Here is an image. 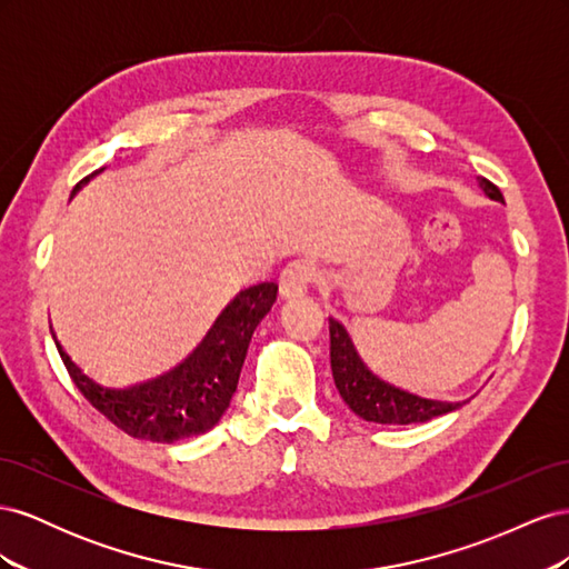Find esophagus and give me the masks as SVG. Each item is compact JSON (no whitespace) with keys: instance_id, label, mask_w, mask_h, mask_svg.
Here are the masks:
<instances>
[{"instance_id":"obj_1","label":"esophagus","mask_w":569,"mask_h":569,"mask_svg":"<svg viewBox=\"0 0 569 569\" xmlns=\"http://www.w3.org/2000/svg\"><path fill=\"white\" fill-rule=\"evenodd\" d=\"M316 280V266L311 261L289 263L280 274V297L299 299L308 291V284Z\"/></svg>"}]
</instances>
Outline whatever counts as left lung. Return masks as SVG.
I'll list each match as a JSON object with an SVG mask.
<instances>
[{
	"mask_svg": "<svg viewBox=\"0 0 569 569\" xmlns=\"http://www.w3.org/2000/svg\"><path fill=\"white\" fill-rule=\"evenodd\" d=\"M479 189L491 201H501V189L491 184L485 178H477ZM330 360H332V377L343 399L358 418L377 425H416L429 422L432 418L446 416L460 403L422 399L418 393H410L401 387H393L377 377L358 356L353 341L339 320L330 318Z\"/></svg>",
	"mask_w": 569,
	"mask_h": 569,
	"instance_id": "obj_1",
	"label": "left lung"
}]
</instances>
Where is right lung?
<instances>
[{
	"label": "right lung",
	"mask_w": 569,
	"mask_h": 569,
	"mask_svg": "<svg viewBox=\"0 0 569 569\" xmlns=\"http://www.w3.org/2000/svg\"><path fill=\"white\" fill-rule=\"evenodd\" d=\"M101 170L104 168H99L97 173ZM90 178L73 189L71 199ZM274 299H278L274 282H261L239 291L218 316L209 335L180 366L153 380L123 389L94 382L63 351L54 330L51 337L71 380L101 416L134 439L176 443L206 435L220 422L237 391L253 330L270 313Z\"/></svg>",
	"instance_id": "right-lung-1"
}]
</instances>
